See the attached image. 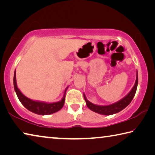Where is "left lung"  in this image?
Instances as JSON below:
<instances>
[{
  "label": "left lung",
  "mask_w": 155,
  "mask_h": 155,
  "mask_svg": "<svg viewBox=\"0 0 155 155\" xmlns=\"http://www.w3.org/2000/svg\"><path fill=\"white\" fill-rule=\"evenodd\" d=\"M137 84H138V74L137 73V77H136V81L135 83L134 87H133L132 90L128 93L127 96H125L124 98L122 99L121 101H120L117 103L111 104V105L108 106H98L94 104L90 101H88L85 94H83L84 98L86 102V104H87V107L91 111H93L98 114H102V115H112L116 113H118L120 111H122V109H124L125 107H127L128 104L130 103V102L132 101L133 98H134L135 94L136 93V90H137Z\"/></svg>",
  "instance_id": "obj_1"
}]
</instances>
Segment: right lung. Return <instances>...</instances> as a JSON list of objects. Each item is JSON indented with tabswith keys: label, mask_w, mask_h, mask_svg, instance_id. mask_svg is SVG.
Here are the masks:
<instances>
[{
	"label": "right lung",
	"mask_w": 155,
	"mask_h": 155,
	"mask_svg": "<svg viewBox=\"0 0 155 155\" xmlns=\"http://www.w3.org/2000/svg\"><path fill=\"white\" fill-rule=\"evenodd\" d=\"M14 85L15 93H16L18 98L20 100V103L25 107V108H27L28 110H29L30 111L35 113L36 114L44 115L54 114V113L59 111L64 104L65 98V91H66V90L65 91L64 97H63L61 101L54 103H41V102L31 101V100L28 99L21 93V91L17 87L16 79H15V71L14 72Z\"/></svg>",
	"instance_id": "1"
}]
</instances>
